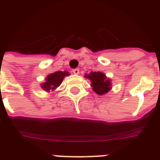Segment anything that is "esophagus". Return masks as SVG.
Wrapping results in <instances>:
<instances>
[{
	"label": "esophagus",
	"instance_id": "esophagus-1",
	"mask_svg": "<svg viewBox=\"0 0 160 160\" xmlns=\"http://www.w3.org/2000/svg\"><path fill=\"white\" fill-rule=\"evenodd\" d=\"M73 73H74L75 75H78V74L80 73V70L77 69V68H76V69H74V70H73Z\"/></svg>",
	"mask_w": 160,
	"mask_h": 160
}]
</instances>
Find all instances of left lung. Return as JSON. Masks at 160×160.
<instances>
[{"label":"left lung","instance_id":"8db88e82","mask_svg":"<svg viewBox=\"0 0 160 160\" xmlns=\"http://www.w3.org/2000/svg\"><path fill=\"white\" fill-rule=\"evenodd\" d=\"M85 78H88L91 80V86L93 90L98 95H104L110 90V80H107L105 75L99 71L90 72V75H85Z\"/></svg>","mask_w":160,"mask_h":160}]
</instances>
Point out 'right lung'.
Returning a JSON list of instances; mask_svg holds the SVG:
<instances>
[{
	"mask_svg": "<svg viewBox=\"0 0 160 160\" xmlns=\"http://www.w3.org/2000/svg\"><path fill=\"white\" fill-rule=\"evenodd\" d=\"M69 75L70 74H69L68 71H63V72L62 71H56L53 74H51L46 77V82L42 84L41 87L46 91L55 90V88L60 86V85L62 82L63 79Z\"/></svg>",
	"mask_w": 160,
	"mask_h": 160,
	"instance_id": "obj_1",
	"label": "right lung"
}]
</instances>
